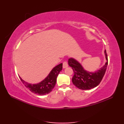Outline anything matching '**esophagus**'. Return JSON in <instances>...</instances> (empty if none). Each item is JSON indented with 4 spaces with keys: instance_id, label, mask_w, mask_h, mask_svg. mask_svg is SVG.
I'll return each mask as SVG.
<instances>
[{
    "instance_id": "34e87169",
    "label": "esophagus",
    "mask_w": 124,
    "mask_h": 124,
    "mask_svg": "<svg viewBox=\"0 0 124 124\" xmlns=\"http://www.w3.org/2000/svg\"><path fill=\"white\" fill-rule=\"evenodd\" d=\"M68 66V62H67L66 61H65L63 62V68H66Z\"/></svg>"
}]
</instances>
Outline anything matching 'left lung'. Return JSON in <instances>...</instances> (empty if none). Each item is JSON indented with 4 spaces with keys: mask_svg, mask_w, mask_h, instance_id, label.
Returning a JSON list of instances; mask_svg holds the SVG:
<instances>
[{
    "mask_svg": "<svg viewBox=\"0 0 124 124\" xmlns=\"http://www.w3.org/2000/svg\"><path fill=\"white\" fill-rule=\"evenodd\" d=\"M107 62L100 70L95 72H89L85 71L80 63L73 58L68 60V64L72 68L74 75L72 78L73 84L77 87L82 90L91 89L98 86L106 73L108 63L107 52L105 50Z\"/></svg>",
    "mask_w": 124,
    "mask_h": 124,
    "instance_id": "obj_1",
    "label": "left lung"
}]
</instances>
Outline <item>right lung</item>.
<instances>
[{
  "label": "right lung",
  "instance_id": "obj_1",
  "mask_svg": "<svg viewBox=\"0 0 124 124\" xmlns=\"http://www.w3.org/2000/svg\"><path fill=\"white\" fill-rule=\"evenodd\" d=\"M62 69V63H61L55 67L51 71L48 76L40 83L37 84H28L20 77L23 84L32 93L39 95H44L50 93L55 85L56 79L60 71Z\"/></svg>",
  "mask_w": 124,
  "mask_h": 124
}]
</instances>
